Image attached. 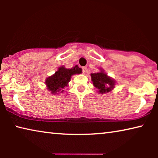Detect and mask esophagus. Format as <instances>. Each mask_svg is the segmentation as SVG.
Masks as SVG:
<instances>
[{
	"label": "esophagus",
	"mask_w": 158,
	"mask_h": 158,
	"mask_svg": "<svg viewBox=\"0 0 158 158\" xmlns=\"http://www.w3.org/2000/svg\"><path fill=\"white\" fill-rule=\"evenodd\" d=\"M82 70H83V73H85L86 70H87V68H86V67H83V68H82Z\"/></svg>",
	"instance_id": "34e87169"
}]
</instances>
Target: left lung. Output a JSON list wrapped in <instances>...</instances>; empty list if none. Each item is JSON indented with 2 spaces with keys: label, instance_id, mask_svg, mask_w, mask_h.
Returning a JSON list of instances; mask_svg holds the SVG:
<instances>
[{
  "label": "left lung",
  "instance_id": "1",
  "mask_svg": "<svg viewBox=\"0 0 158 158\" xmlns=\"http://www.w3.org/2000/svg\"><path fill=\"white\" fill-rule=\"evenodd\" d=\"M99 70L100 72L90 74L93 85L98 89V92L101 94L111 92L115 87L116 81L109 77L103 68H100Z\"/></svg>",
  "mask_w": 158,
  "mask_h": 158
}]
</instances>
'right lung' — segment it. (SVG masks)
<instances>
[{
	"label": "right lung",
	"instance_id": "add662e5",
	"mask_svg": "<svg viewBox=\"0 0 158 158\" xmlns=\"http://www.w3.org/2000/svg\"><path fill=\"white\" fill-rule=\"evenodd\" d=\"M81 73H82V69L77 65L73 67L72 68H66L64 65L60 66L53 75L47 77L45 80L47 89L52 95L63 93L65 87L68 86L73 75Z\"/></svg>",
	"mask_w": 158,
	"mask_h": 158
}]
</instances>
